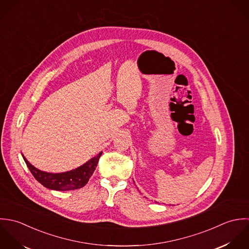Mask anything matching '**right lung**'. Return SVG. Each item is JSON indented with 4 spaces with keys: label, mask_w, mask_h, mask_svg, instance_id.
<instances>
[{
    "label": "right lung",
    "mask_w": 249,
    "mask_h": 249,
    "mask_svg": "<svg viewBox=\"0 0 249 249\" xmlns=\"http://www.w3.org/2000/svg\"><path fill=\"white\" fill-rule=\"evenodd\" d=\"M101 155L102 152H100L97 156L93 157L83 165L70 171L61 173H50L39 170L33 164H31L29 160L24 157V155H22V157L34 177L41 185L53 191L66 192L81 189L88 184L89 178L91 177L97 166Z\"/></svg>",
    "instance_id": "1"
}]
</instances>
